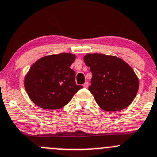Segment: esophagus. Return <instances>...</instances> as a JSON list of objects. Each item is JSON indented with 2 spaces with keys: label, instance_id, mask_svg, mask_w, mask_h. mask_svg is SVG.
I'll list each match as a JSON object with an SVG mask.
<instances>
[{
  "label": "esophagus",
  "instance_id": "34e87169",
  "mask_svg": "<svg viewBox=\"0 0 157 157\" xmlns=\"http://www.w3.org/2000/svg\"><path fill=\"white\" fill-rule=\"evenodd\" d=\"M83 87H84V88H87L88 86H89V83H88V82H86V83H83Z\"/></svg>",
  "mask_w": 157,
  "mask_h": 157
}]
</instances>
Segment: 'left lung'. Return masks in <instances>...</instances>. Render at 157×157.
Wrapping results in <instances>:
<instances>
[{
  "label": "left lung",
  "mask_w": 157,
  "mask_h": 157,
  "mask_svg": "<svg viewBox=\"0 0 157 157\" xmlns=\"http://www.w3.org/2000/svg\"><path fill=\"white\" fill-rule=\"evenodd\" d=\"M83 59L92 73L88 90L100 108L115 112L125 109L132 102L139 82L127 63L117 57L102 54H87Z\"/></svg>",
  "instance_id": "left-lung-1"
}]
</instances>
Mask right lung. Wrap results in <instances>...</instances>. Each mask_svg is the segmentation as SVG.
Masks as SVG:
<instances>
[{
    "label": "right lung",
    "mask_w": 157,
    "mask_h": 157,
    "mask_svg": "<svg viewBox=\"0 0 157 157\" xmlns=\"http://www.w3.org/2000/svg\"><path fill=\"white\" fill-rule=\"evenodd\" d=\"M75 58V55L70 53L52 55L32 65L24 86L36 105L42 109H59L83 88L76 83L75 71L70 68Z\"/></svg>",
    "instance_id": "add662e5"
}]
</instances>
